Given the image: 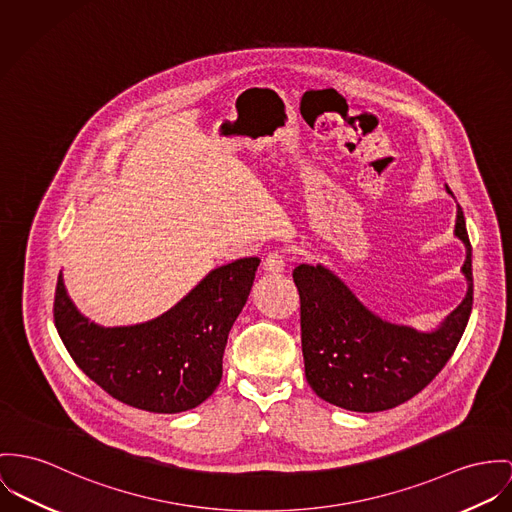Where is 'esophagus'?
I'll use <instances>...</instances> for the list:
<instances>
[{"instance_id": "1", "label": "esophagus", "mask_w": 512, "mask_h": 512, "mask_svg": "<svg viewBox=\"0 0 512 512\" xmlns=\"http://www.w3.org/2000/svg\"><path fill=\"white\" fill-rule=\"evenodd\" d=\"M284 257H282V253H269L267 257H265V261H263V269H265V273H282L284 271Z\"/></svg>"}]
</instances>
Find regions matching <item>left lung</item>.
I'll list each match as a JSON object with an SVG mask.
<instances>
[{
	"label": "left lung",
	"instance_id": "8db88e82",
	"mask_svg": "<svg viewBox=\"0 0 512 512\" xmlns=\"http://www.w3.org/2000/svg\"><path fill=\"white\" fill-rule=\"evenodd\" d=\"M454 236L466 247L462 275L468 290L460 306L431 331L374 314L321 263L294 269L306 380L315 394L349 411L376 413L394 409L433 382L472 314V245L460 206Z\"/></svg>",
	"mask_w": 512,
	"mask_h": 512
}]
</instances>
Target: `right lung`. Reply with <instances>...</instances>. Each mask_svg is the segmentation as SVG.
Segmentation results:
<instances>
[{
  "label": "right lung",
  "mask_w": 512,
  "mask_h": 512,
  "mask_svg": "<svg viewBox=\"0 0 512 512\" xmlns=\"http://www.w3.org/2000/svg\"><path fill=\"white\" fill-rule=\"evenodd\" d=\"M259 263L245 257L212 269L165 314L117 327L81 314L60 271L54 323L74 362L107 394L150 413L189 411L222 380L228 335Z\"/></svg>",
  "instance_id": "1"
}]
</instances>
